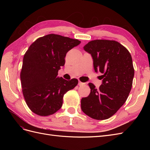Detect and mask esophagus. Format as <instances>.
<instances>
[{
	"mask_svg": "<svg viewBox=\"0 0 150 150\" xmlns=\"http://www.w3.org/2000/svg\"><path fill=\"white\" fill-rule=\"evenodd\" d=\"M78 84H79V86H83V85H84V84H85V83H82V82H81V81H79V83H78Z\"/></svg>",
	"mask_w": 150,
	"mask_h": 150,
	"instance_id": "esophagus-1",
	"label": "esophagus"
}]
</instances>
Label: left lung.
<instances>
[{
	"instance_id": "1",
	"label": "left lung",
	"mask_w": 150,
	"mask_h": 150,
	"mask_svg": "<svg viewBox=\"0 0 150 150\" xmlns=\"http://www.w3.org/2000/svg\"><path fill=\"white\" fill-rule=\"evenodd\" d=\"M84 49L93 57L95 72L103 74V83L98 89L89 83L91 93L81 99V110L93 119H108L129 96L134 74L132 57L128 49L115 40H91Z\"/></svg>"
}]
</instances>
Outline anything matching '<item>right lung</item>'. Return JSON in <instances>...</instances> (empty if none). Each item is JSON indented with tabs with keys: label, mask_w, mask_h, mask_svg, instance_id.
<instances>
[{
	"label": "right lung",
	"mask_w": 150,
	"mask_h": 150,
	"mask_svg": "<svg viewBox=\"0 0 150 150\" xmlns=\"http://www.w3.org/2000/svg\"><path fill=\"white\" fill-rule=\"evenodd\" d=\"M78 39L51 34L32 44L23 58L21 72L22 93L26 104L35 114L47 116L62 107L64 94L78 83L57 77L65 64L66 53L78 46Z\"/></svg>",
	"instance_id": "right-lung-1"
}]
</instances>
